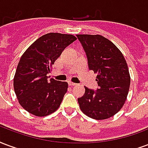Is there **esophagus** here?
Wrapping results in <instances>:
<instances>
[{
  "mask_svg": "<svg viewBox=\"0 0 148 148\" xmlns=\"http://www.w3.org/2000/svg\"><path fill=\"white\" fill-rule=\"evenodd\" d=\"M69 86H71V87H73V86H75V85H76V84H75V83H73V82H69Z\"/></svg>",
  "mask_w": 148,
  "mask_h": 148,
  "instance_id": "obj_1",
  "label": "esophagus"
}]
</instances>
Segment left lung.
<instances>
[{
  "label": "left lung",
  "instance_id": "left-lung-1",
  "mask_svg": "<svg viewBox=\"0 0 148 148\" xmlns=\"http://www.w3.org/2000/svg\"><path fill=\"white\" fill-rule=\"evenodd\" d=\"M87 55L88 68L97 73V90L85 87L79 98L82 112L90 118L104 120L117 114L125 104L130 86L129 69L117 46L102 35L76 34Z\"/></svg>",
  "mask_w": 148,
  "mask_h": 148
}]
</instances>
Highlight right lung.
Returning a JSON list of instances; mask_svg holds the SVG:
<instances>
[{
  "label": "right lung",
  "instance_id": "right-lung-1",
  "mask_svg": "<svg viewBox=\"0 0 148 148\" xmlns=\"http://www.w3.org/2000/svg\"><path fill=\"white\" fill-rule=\"evenodd\" d=\"M75 40L73 34L49 33L22 55L14 76V90L19 104L30 114L45 117L59 108L68 83L48 79L46 75L64 49Z\"/></svg>",
  "mask_w": 148,
  "mask_h": 148
}]
</instances>
